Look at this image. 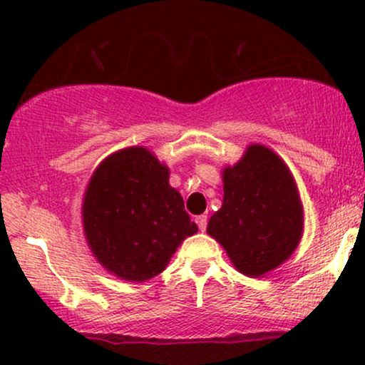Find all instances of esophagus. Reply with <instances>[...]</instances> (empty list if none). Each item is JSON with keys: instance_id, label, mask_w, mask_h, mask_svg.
Segmentation results:
<instances>
[{"instance_id": "obj_1", "label": "esophagus", "mask_w": 365, "mask_h": 365, "mask_svg": "<svg viewBox=\"0 0 365 365\" xmlns=\"http://www.w3.org/2000/svg\"><path fill=\"white\" fill-rule=\"evenodd\" d=\"M195 223H197V226H199L200 232H206L207 216H197V217H195Z\"/></svg>"}]
</instances>
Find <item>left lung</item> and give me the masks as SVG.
Instances as JSON below:
<instances>
[{"label":"left lung","instance_id":"8db88e82","mask_svg":"<svg viewBox=\"0 0 365 365\" xmlns=\"http://www.w3.org/2000/svg\"><path fill=\"white\" fill-rule=\"evenodd\" d=\"M223 204L207 235L226 250L237 271L261 278L290 259L304 233V206L290 168L274 150L250 144L223 168Z\"/></svg>","mask_w":365,"mask_h":365}]
</instances>
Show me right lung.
Wrapping results in <instances>:
<instances>
[{
  "label": "right lung",
  "mask_w": 365,
  "mask_h": 365,
  "mask_svg": "<svg viewBox=\"0 0 365 365\" xmlns=\"http://www.w3.org/2000/svg\"><path fill=\"white\" fill-rule=\"evenodd\" d=\"M168 180V166L142 145L110 154L92 173L82 200L83 235L92 255L116 278H154L197 233Z\"/></svg>",
  "instance_id": "1"
}]
</instances>
